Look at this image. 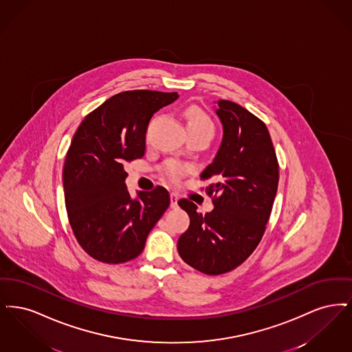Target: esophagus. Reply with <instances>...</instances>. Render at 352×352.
I'll return each instance as SVG.
<instances>
[{
  "label": "esophagus",
  "mask_w": 352,
  "mask_h": 352,
  "mask_svg": "<svg viewBox=\"0 0 352 352\" xmlns=\"http://www.w3.org/2000/svg\"><path fill=\"white\" fill-rule=\"evenodd\" d=\"M178 194H175V192H171L170 194V206H171V208H177L178 207Z\"/></svg>",
  "instance_id": "34e87169"
}]
</instances>
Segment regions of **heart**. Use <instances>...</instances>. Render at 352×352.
Wrapping results in <instances>:
<instances>
[{
	"label": "heart",
	"instance_id": "1",
	"mask_svg": "<svg viewBox=\"0 0 352 352\" xmlns=\"http://www.w3.org/2000/svg\"><path fill=\"white\" fill-rule=\"evenodd\" d=\"M184 118H186V122H187V129L203 131V132L211 134V137L214 135L215 125H214V122H212L210 116L199 107L194 105V107L187 108V111L184 112ZM164 173L171 181L177 182L184 177V173H186V166L178 161H168L164 165Z\"/></svg>",
	"mask_w": 352,
	"mask_h": 352
}]
</instances>
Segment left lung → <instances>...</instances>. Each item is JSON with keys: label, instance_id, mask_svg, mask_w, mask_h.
I'll return each mask as SVG.
<instances>
[{"label": "left lung", "instance_id": "1", "mask_svg": "<svg viewBox=\"0 0 352 352\" xmlns=\"http://www.w3.org/2000/svg\"><path fill=\"white\" fill-rule=\"evenodd\" d=\"M218 105L223 140L201 174V181H212L206 192L214 210L201 215L192 201H178L190 217L178 253L186 264L210 276L234 270L256 250L278 186V161L264 121L234 101Z\"/></svg>", "mask_w": 352, "mask_h": 352}]
</instances>
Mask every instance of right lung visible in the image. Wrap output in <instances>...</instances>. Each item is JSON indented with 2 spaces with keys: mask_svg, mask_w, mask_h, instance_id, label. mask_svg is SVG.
I'll use <instances>...</instances> for the list:
<instances>
[{
  "mask_svg": "<svg viewBox=\"0 0 352 352\" xmlns=\"http://www.w3.org/2000/svg\"><path fill=\"white\" fill-rule=\"evenodd\" d=\"M177 99V92H120L87 115L74 134L63 166L65 201L72 232L92 258L133 260L168 210L170 195L162 186L131 198L124 165L144 157L151 116Z\"/></svg>",
  "mask_w": 352,
  "mask_h": 352,
  "instance_id": "right-lung-1",
  "label": "right lung"
}]
</instances>
